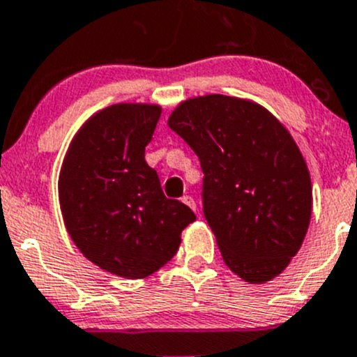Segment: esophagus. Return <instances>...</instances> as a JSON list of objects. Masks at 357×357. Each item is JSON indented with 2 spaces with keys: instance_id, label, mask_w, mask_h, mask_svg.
Returning a JSON list of instances; mask_svg holds the SVG:
<instances>
[{
  "instance_id": "esophagus-1",
  "label": "esophagus",
  "mask_w": 357,
  "mask_h": 357,
  "mask_svg": "<svg viewBox=\"0 0 357 357\" xmlns=\"http://www.w3.org/2000/svg\"><path fill=\"white\" fill-rule=\"evenodd\" d=\"M181 202H183V204H185V205H188V207L192 208V211H197V204H195V200H193L192 197H190V195H185V197H183Z\"/></svg>"
}]
</instances>
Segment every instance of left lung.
Returning a JSON list of instances; mask_svg holds the SVG:
<instances>
[{"instance_id": "obj_1", "label": "left lung", "mask_w": 357, "mask_h": 357, "mask_svg": "<svg viewBox=\"0 0 357 357\" xmlns=\"http://www.w3.org/2000/svg\"><path fill=\"white\" fill-rule=\"evenodd\" d=\"M204 171V215L226 266L248 283L278 276L312 211L307 164L285 126L259 103L205 95L169 115Z\"/></svg>"}]
</instances>
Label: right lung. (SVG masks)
<instances>
[{
	"instance_id": "obj_1",
	"label": "right lung",
	"mask_w": 357,
	"mask_h": 357,
	"mask_svg": "<svg viewBox=\"0 0 357 357\" xmlns=\"http://www.w3.org/2000/svg\"><path fill=\"white\" fill-rule=\"evenodd\" d=\"M162 109L117 103L75 132L63 158L59 199L66 228L86 259L122 278H146L178 252L197 219L171 200L145 160Z\"/></svg>"
}]
</instances>
